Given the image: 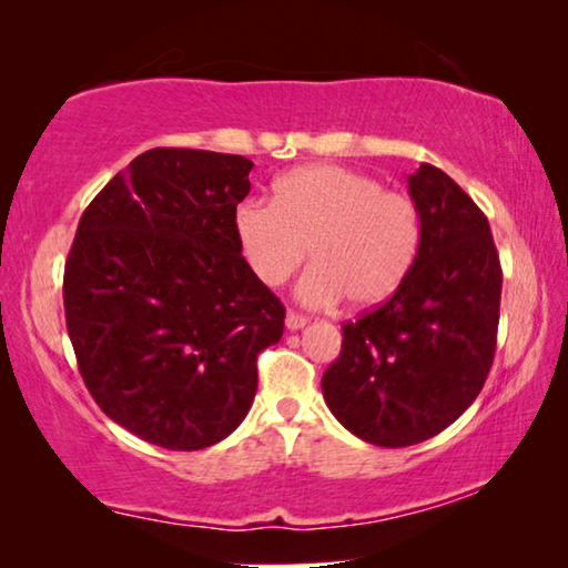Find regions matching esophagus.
<instances>
[{"instance_id": "esophagus-1", "label": "esophagus", "mask_w": 568, "mask_h": 568, "mask_svg": "<svg viewBox=\"0 0 568 568\" xmlns=\"http://www.w3.org/2000/svg\"><path fill=\"white\" fill-rule=\"evenodd\" d=\"M285 325H287V331H301V328H305V325H307V318H305V315H301V313L287 311Z\"/></svg>"}]
</instances>
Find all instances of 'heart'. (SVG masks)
I'll use <instances>...</instances> for the list:
<instances>
[{
    "label": "heart",
    "instance_id": "1",
    "mask_svg": "<svg viewBox=\"0 0 568 568\" xmlns=\"http://www.w3.org/2000/svg\"><path fill=\"white\" fill-rule=\"evenodd\" d=\"M250 271L277 287L305 263L295 287L307 307L348 297L355 311L386 303L410 275L423 243L416 200L341 165H307L275 182V200L245 197L233 215Z\"/></svg>",
    "mask_w": 568,
    "mask_h": 568
}]
</instances>
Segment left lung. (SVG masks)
Listing matches in <instances>:
<instances>
[{
	"label": "left lung",
	"mask_w": 568,
	"mask_h": 568,
	"mask_svg": "<svg viewBox=\"0 0 568 568\" xmlns=\"http://www.w3.org/2000/svg\"><path fill=\"white\" fill-rule=\"evenodd\" d=\"M423 223L410 275L343 325L323 398L353 436L403 448L448 428L484 388L496 353L501 263L478 205L428 162L408 175Z\"/></svg>",
	"instance_id": "8db88e82"
}]
</instances>
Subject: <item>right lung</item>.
I'll return each mask as SVG.
<instances>
[{
    "instance_id": "add662e5",
    "label": "right lung",
    "mask_w": 568,
    "mask_h": 568,
    "mask_svg": "<svg viewBox=\"0 0 568 568\" xmlns=\"http://www.w3.org/2000/svg\"><path fill=\"white\" fill-rule=\"evenodd\" d=\"M253 162L155 148L80 217L64 265L67 333L108 416L148 444L200 450L243 423L257 355L285 307L240 255L233 227Z\"/></svg>"
}]
</instances>
